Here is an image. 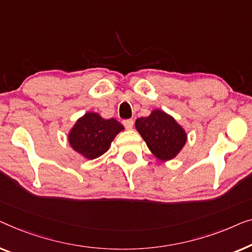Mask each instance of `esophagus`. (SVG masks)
I'll return each mask as SVG.
<instances>
[{
	"mask_svg": "<svg viewBox=\"0 0 252 252\" xmlns=\"http://www.w3.org/2000/svg\"><path fill=\"white\" fill-rule=\"evenodd\" d=\"M123 126H125L127 130H131L133 126V120L132 119L125 120V121H123Z\"/></svg>",
	"mask_w": 252,
	"mask_h": 252,
	"instance_id": "1",
	"label": "esophagus"
}]
</instances>
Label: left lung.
I'll list each match as a JSON object with an SVG mask.
<instances>
[{"label": "left lung", "mask_w": 252, "mask_h": 252, "mask_svg": "<svg viewBox=\"0 0 252 252\" xmlns=\"http://www.w3.org/2000/svg\"><path fill=\"white\" fill-rule=\"evenodd\" d=\"M134 125L150 151L161 161L172 160L186 144L185 130L161 109L152 111L147 118L137 119Z\"/></svg>", "instance_id": "8db88e82"}]
</instances>
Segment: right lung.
<instances>
[{
  "label": "right lung",
  "mask_w": 252,
  "mask_h": 252,
  "mask_svg": "<svg viewBox=\"0 0 252 252\" xmlns=\"http://www.w3.org/2000/svg\"><path fill=\"white\" fill-rule=\"evenodd\" d=\"M125 127L115 119L105 120L98 113L88 112L70 129L68 141L74 151L94 160L108 151L113 139Z\"/></svg>",
  "instance_id": "obj_1"
}]
</instances>
